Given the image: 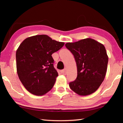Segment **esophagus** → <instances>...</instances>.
I'll list each match as a JSON object with an SVG mask.
<instances>
[{"instance_id": "obj_1", "label": "esophagus", "mask_w": 123, "mask_h": 123, "mask_svg": "<svg viewBox=\"0 0 123 123\" xmlns=\"http://www.w3.org/2000/svg\"><path fill=\"white\" fill-rule=\"evenodd\" d=\"M62 74H64V75H66L67 74V68H64V69H63L62 70Z\"/></svg>"}]
</instances>
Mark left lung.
<instances>
[{
	"label": "left lung",
	"instance_id": "left-lung-1",
	"mask_svg": "<svg viewBox=\"0 0 123 123\" xmlns=\"http://www.w3.org/2000/svg\"><path fill=\"white\" fill-rule=\"evenodd\" d=\"M65 45L74 55L78 69L76 79L69 82L70 89L80 95L94 93L103 82L107 71L109 58L105 47L91 38Z\"/></svg>",
	"mask_w": 123,
	"mask_h": 123
}]
</instances>
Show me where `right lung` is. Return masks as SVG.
Returning a JSON list of instances; mask_svg holds the SVG:
<instances>
[{
  "label": "right lung",
  "mask_w": 123,
  "mask_h": 123,
  "mask_svg": "<svg viewBox=\"0 0 123 123\" xmlns=\"http://www.w3.org/2000/svg\"><path fill=\"white\" fill-rule=\"evenodd\" d=\"M64 44L47 35H36L22 42L17 50V72L29 92L43 95L50 91L58 76L51 55Z\"/></svg>",
  "instance_id": "obj_1"
}]
</instances>
